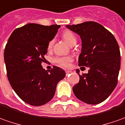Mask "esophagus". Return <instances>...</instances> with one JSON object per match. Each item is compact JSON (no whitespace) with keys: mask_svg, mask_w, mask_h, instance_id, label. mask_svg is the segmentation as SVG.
I'll return each instance as SVG.
<instances>
[{"mask_svg":"<svg viewBox=\"0 0 125 125\" xmlns=\"http://www.w3.org/2000/svg\"><path fill=\"white\" fill-rule=\"evenodd\" d=\"M65 72H66V74H67V75H69V73H72V71H69V70H66V71H65Z\"/></svg>","mask_w":125,"mask_h":125,"instance_id":"34e87169","label":"esophagus"}]
</instances>
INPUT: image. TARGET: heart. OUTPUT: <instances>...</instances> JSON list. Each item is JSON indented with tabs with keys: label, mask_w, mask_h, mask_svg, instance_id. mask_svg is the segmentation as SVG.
<instances>
[{
	"label": "heart",
	"mask_w": 125,
	"mask_h": 125,
	"mask_svg": "<svg viewBox=\"0 0 125 125\" xmlns=\"http://www.w3.org/2000/svg\"><path fill=\"white\" fill-rule=\"evenodd\" d=\"M62 37L65 41L67 42L69 44L71 45L73 43H75L76 42V37L75 36L73 32H72L70 31H65L62 33ZM54 40L52 39L48 43V50H51L53 45H54ZM55 62L59 64L60 66L62 67H67L69 66V63L71 62L72 61V58L70 56H64V57H58L55 58Z\"/></svg>",
	"instance_id": "b5f03b06"
}]
</instances>
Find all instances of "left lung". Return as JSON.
Returning a JSON list of instances; mask_svg holds the SVG:
<instances>
[{"label": "left lung", "instance_id": "8db88e82", "mask_svg": "<svg viewBox=\"0 0 125 125\" xmlns=\"http://www.w3.org/2000/svg\"><path fill=\"white\" fill-rule=\"evenodd\" d=\"M66 28L81 38L82 50L79 66L89 68L88 73L80 75L73 87L78 99L88 104H99L110 96L116 88L120 67L119 46L114 35L100 24L85 21Z\"/></svg>", "mask_w": 125, "mask_h": 125}]
</instances>
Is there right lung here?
Instances as JSON below:
<instances>
[{
    "instance_id": "add662e5",
    "label": "right lung",
    "mask_w": 125,
    "mask_h": 125,
    "mask_svg": "<svg viewBox=\"0 0 125 125\" xmlns=\"http://www.w3.org/2000/svg\"><path fill=\"white\" fill-rule=\"evenodd\" d=\"M60 25L43 26L29 23L15 29L9 37L4 52L7 77L12 88L25 103L39 106L54 97L57 84L65 71L54 66L50 72L41 65L48 43Z\"/></svg>"
}]
</instances>
